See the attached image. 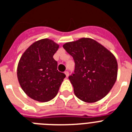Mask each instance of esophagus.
Here are the masks:
<instances>
[{"label":"esophagus","mask_w":132,"mask_h":132,"mask_svg":"<svg viewBox=\"0 0 132 132\" xmlns=\"http://www.w3.org/2000/svg\"><path fill=\"white\" fill-rule=\"evenodd\" d=\"M64 73H65V75H66V77H68V75H69V73H68V71H65V72H64Z\"/></svg>","instance_id":"obj_1"}]
</instances>
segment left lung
Segmentation results:
<instances>
[{
	"instance_id": "8db88e82",
	"label": "left lung",
	"mask_w": 132,
	"mask_h": 132,
	"mask_svg": "<svg viewBox=\"0 0 132 132\" xmlns=\"http://www.w3.org/2000/svg\"><path fill=\"white\" fill-rule=\"evenodd\" d=\"M63 47L74 59L75 73L68 78L75 94L86 103H94L106 96L117 78L115 56L96 40L82 38L66 42Z\"/></svg>"
}]
</instances>
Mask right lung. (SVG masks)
Masks as SVG:
<instances>
[{
    "label": "right lung",
    "mask_w": 132,
    "mask_h": 132,
    "mask_svg": "<svg viewBox=\"0 0 132 132\" xmlns=\"http://www.w3.org/2000/svg\"><path fill=\"white\" fill-rule=\"evenodd\" d=\"M59 44L45 38L30 46L20 59L17 77L26 94L39 102H47L57 95L66 75L57 70L53 59Z\"/></svg>",
    "instance_id": "add662e5"
}]
</instances>
